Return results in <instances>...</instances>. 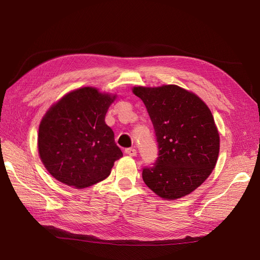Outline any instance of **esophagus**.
Masks as SVG:
<instances>
[{
  "instance_id": "1",
  "label": "esophagus",
  "mask_w": 260,
  "mask_h": 260,
  "mask_svg": "<svg viewBox=\"0 0 260 260\" xmlns=\"http://www.w3.org/2000/svg\"><path fill=\"white\" fill-rule=\"evenodd\" d=\"M124 153L129 155V156H136L137 155V149L133 148V147H130V148H125L124 149Z\"/></svg>"
}]
</instances>
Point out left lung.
<instances>
[{
    "label": "left lung",
    "instance_id": "1",
    "mask_svg": "<svg viewBox=\"0 0 260 260\" xmlns=\"http://www.w3.org/2000/svg\"><path fill=\"white\" fill-rule=\"evenodd\" d=\"M153 122L158 157L145 167V184L161 199L177 200L192 193L214 170L219 133L207 105L194 93L175 84L135 86Z\"/></svg>",
    "mask_w": 260,
    "mask_h": 260
}]
</instances>
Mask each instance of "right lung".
<instances>
[{
  "label": "right lung",
  "mask_w": 260,
  "mask_h": 260,
  "mask_svg": "<svg viewBox=\"0 0 260 260\" xmlns=\"http://www.w3.org/2000/svg\"><path fill=\"white\" fill-rule=\"evenodd\" d=\"M116 95L91 86L69 92L42 118L38 135L40 158L61 183L88 187L106 179L122 157L105 115Z\"/></svg>",
  "instance_id": "obj_1"
}]
</instances>
